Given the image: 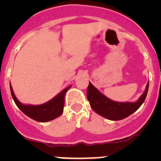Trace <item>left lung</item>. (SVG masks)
<instances>
[{"label": "left lung", "instance_id": "obj_1", "mask_svg": "<svg viewBox=\"0 0 161 161\" xmlns=\"http://www.w3.org/2000/svg\"><path fill=\"white\" fill-rule=\"evenodd\" d=\"M149 83L146 90L136 102H117L111 100L100 92L90 82L87 88V99L92 109L98 114L107 119L118 121L127 118L135 111H137L143 103L147 92Z\"/></svg>", "mask_w": 161, "mask_h": 161}]
</instances>
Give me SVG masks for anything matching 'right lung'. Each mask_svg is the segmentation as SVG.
Wrapping results in <instances>:
<instances>
[{
    "label": "right lung",
    "mask_w": 161,
    "mask_h": 161,
    "mask_svg": "<svg viewBox=\"0 0 161 161\" xmlns=\"http://www.w3.org/2000/svg\"><path fill=\"white\" fill-rule=\"evenodd\" d=\"M71 86L63 90L56 97L47 103L40 105H25L21 103L14 95L12 87L10 85L11 93L18 108L25 115L39 122H47L55 119L63 113L64 105V96Z\"/></svg>",
    "instance_id": "obj_1"
}]
</instances>
